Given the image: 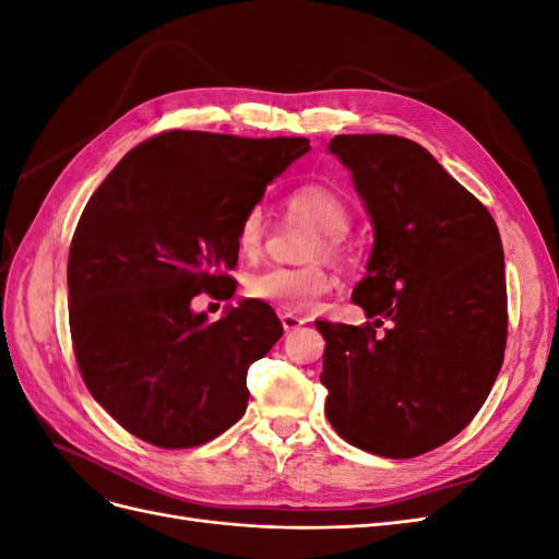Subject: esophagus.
<instances>
[{"label":"esophagus","instance_id":"esophagus-1","mask_svg":"<svg viewBox=\"0 0 559 559\" xmlns=\"http://www.w3.org/2000/svg\"><path fill=\"white\" fill-rule=\"evenodd\" d=\"M280 319H282V326H284V331H286V333H289V331H296V329H300L302 324H306V319L298 317V314H294V312H282V314H280Z\"/></svg>","mask_w":559,"mask_h":559}]
</instances>
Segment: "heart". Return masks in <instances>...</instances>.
<instances>
[{"mask_svg": "<svg viewBox=\"0 0 559 559\" xmlns=\"http://www.w3.org/2000/svg\"><path fill=\"white\" fill-rule=\"evenodd\" d=\"M284 212L308 222L319 230V240L314 242L312 259L341 261L345 247L343 238L352 224V212L341 191L329 183H300L284 198ZM263 214L259 207L249 210L238 228V249L242 257H253L263 242ZM333 289V277L324 267H267L263 273L253 275L247 284L251 298L270 302L284 310L310 312L317 302Z\"/></svg>", "mask_w": 559, "mask_h": 559, "instance_id": "b5f03b06", "label": "heart"}]
</instances>
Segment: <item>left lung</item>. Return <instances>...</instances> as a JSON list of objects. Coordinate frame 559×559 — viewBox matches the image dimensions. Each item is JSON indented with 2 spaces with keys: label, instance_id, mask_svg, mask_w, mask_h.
Returning <instances> with one entry per match:
<instances>
[{
  "label": "left lung",
  "instance_id": "obj_1",
  "mask_svg": "<svg viewBox=\"0 0 559 559\" xmlns=\"http://www.w3.org/2000/svg\"><path fill=\"white\" fill-rule=\"evenodd\" d=\"M373 224L352 300L373 324L314 321L324 335L326 417L347 443L408 460L476 417L506 349L503 249L492 214L425 146L396 134H337ZM390 321L384 336L374 329Z\"/></svg>",
  "mask_w": 559,
  "mask_h": 559
}]
</instances>
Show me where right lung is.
<instances>
[{
    "mask_svg": "<svg viewBox=\"0 0 559 559\" xmlns=\"http://www.w3.org/2000/svg\"><path fill=\"white\" fill-rule=\"evenodd\" d=\"M308 151L306 138L170 130L128 151L88 200L67 263L72 343L88 392L132 436L193 448L245 415L247 370L282 321L257 298L218 321L191 300L235 294L242 216Z\"/></svg>",
    "mask_w": 559,
    "mask_h": 559,
    "instance_id": "right-lung-1",
    "label": "right lung"
}]
</instances>
